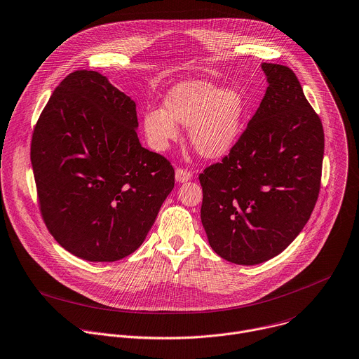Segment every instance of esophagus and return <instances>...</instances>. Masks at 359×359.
I'll use <instances>...</instances> for the list:
<instances>
[{"instance_id": "1", "label": "esophagus", "mask_w": 359, "mask_h": 359, "mask_svg": "<svg viewBox=\"0 0 359 359\" xmlns=\"http://www.w3.org/2000/svg\"><path fill=\"white\" fill-rule=\"evenodd\" d=\"M193 177V173L187 169H183V168H177L176 169V182L177 183H184L187 180H190Z\"/></svg>"}]
</instances>
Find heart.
Returning <instances> with one entry per match:
<instances>
[{
    "mask_svg": "<svg viewBox=\"0 0 359 359\" xmlns=\"http://www.w3.org/2000/svg\"><path fill=\"white\" fill-rule=\"evenodd\" d=\"M165 108L144 115V130L155 149L163 151L177 138L179 123L190 128V141L201 156L218 159L231 152L240 137L247 101L240 90L189 81L170 90Z\"/></svg>",
    "mask_w": 359,
    "mask_h": 359,
    "instance_id": "1",
    "label": "heart"
}]
</instances>
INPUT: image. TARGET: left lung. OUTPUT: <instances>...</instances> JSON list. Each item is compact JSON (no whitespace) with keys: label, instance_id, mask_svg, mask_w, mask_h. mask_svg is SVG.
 <instances>
[{"label":"left lung","instance_id":"1","mask_svg":"<svg viewBox=\"0 0 359 359\" xmlns=\"http://www.w3.org/2000/svg\"><path fill=\"white\" fill-rule=\"evenodd\" d=\"M268 88L221 163L200 173L201 222L228 262L258 265L285 251L316 205L324 155L320 116L292 69L262 63Z\"/></svg>","mask_w":359,"mask_h":359}]
</instances>
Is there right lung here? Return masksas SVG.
<instances>
[{"instance_id":"obj_1","label":"right lung","mask_w":359,"mask_h":359,"mask_svg":"<svg viewBox=\"0 0 359 359\" xmlns=\"http://www.w3.org/2000/svg\"><path fill=\"white\" fill-rule=\"evenodd\" d=\"M134 100L93 70L70 73L34 130L31 162L43 221L70 254L114 262L137 251L175 186L142 148Z\"/></svg>"}]
</instances>
